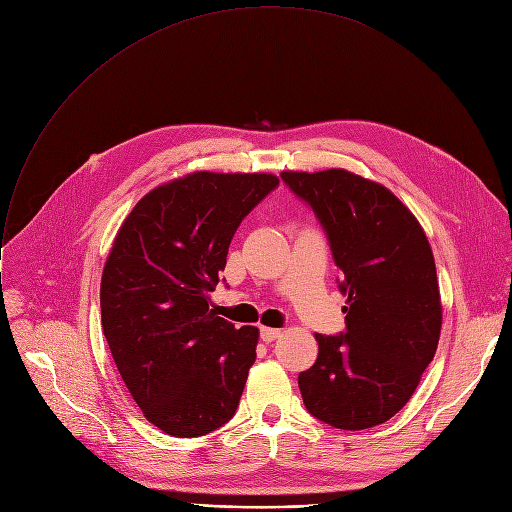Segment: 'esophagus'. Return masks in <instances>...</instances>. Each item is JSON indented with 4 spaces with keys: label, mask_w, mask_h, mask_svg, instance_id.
Masks as SVG:
<instances>
[{
    "label": "esophagus",
    "mask_w": 512,
    "mask_h": 512,
    "mask_svg": "<svg viewBox=\"0 0 512 512\" xmlns=\"http://www.w3.org/2000/svg\"><path fill=\"white\" fill-rule=\"evenodd\" d=\"M281 336V330L279 328H267V326H263L261 328V338H263V342H273V340H277Z\"/></svg>",
    "instance_id": "obj_1"
}]
</instances>
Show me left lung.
<instances>
[{
	"instance_id": "left-lung-1",
	"label": "left lung",
	"mask_w": 512,
	"mask_h": 512,
	"mask_svg": "<svg viewBox=\"0 0 512 512\" xmlns=\"http://www.w3.org/2000/svg\"><path fill=\"white\" fill-rule=\"evenodd\" d=\"M316 214L346 296V330L316 334L318 358L298 377L306 409L336 429H367L405 407L442 330L433 253L409 208L346 170L281 172Z\"/></svg>"
}]
</instances>
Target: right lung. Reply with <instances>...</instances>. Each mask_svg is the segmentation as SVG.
<instances>
[{
	"instance_id": "right-lung-1",
	"label": "right lung",
	"mask_w": 512,
	"mask_h": 512,
	"mask_svg": "<svg viewBox=\"0 0 512 512\" xmlns=\"http://www.w3.org/2000/svg\"><path fill=\"white\" fill-rule=\"evenodd\" d=\"M277 186L271 174L194 172L145 194L117 233L103 332L145 419L174 437L206 435L239 407L259 330L208 302L243 218Z\"/></svg>"
}]
</instances>
